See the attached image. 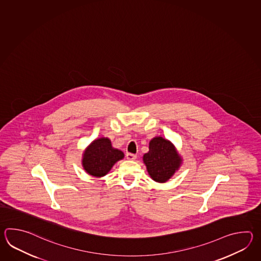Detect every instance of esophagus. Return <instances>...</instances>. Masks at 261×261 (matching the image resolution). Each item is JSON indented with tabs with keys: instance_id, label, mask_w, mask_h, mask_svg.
I'll use <instances>...</instances> for the list:
<instances>
[{
	"instance_id": "esophagus-1",
	"label": "esophagus",
	"mask_w": 261,
	"mask_h": 261,
	"mask_svg": "<svg viewBox=\"0 0 261 261\" xmlns=\"http://www.w3.org/2000/svg\"><path fill=\"white\" fill-rule=\"evenodd\" d=\"M126 158H127V160H128V161H134V160H136L137 155H135V154H132V153H127L126 154Z\"/></svg>"
}]
</instances>
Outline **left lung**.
<instances>
[{"mask_svg": "<svg viewBox=\"0 0 261 261\" xmlns=\"http://www.w3.org/2000/svg\"><path fill=\"white\" fill-rule=\"evenodd\" d=\"M143 161L150 177L158 183H165L181 166L182 158L170 141L159 136L150 141L149 151Z\"/></svg>", "mask_w": 261, "mask_h": 261, "instance_id": "left-lung-1", "label": "left lung"}]
</instances>
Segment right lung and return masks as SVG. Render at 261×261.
<instances>
[{
	"instance_id": "obj_1",
	"label": "right lung",
	"mask_w": 261,
	"mask_h": 261,
	"mask_svg": "<svg viewBox=\"0 0 261 261\" xmlns=\"http://www.w3.org/2000/svg\"><path fill=\"white\" fill-rule=\"evenodd\" d=\"M124 158V153L112 146L108 138L96 139L84 151V170L94 177H102L110 172L115 163Z\"/></svg>"
}]
</instances>
